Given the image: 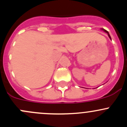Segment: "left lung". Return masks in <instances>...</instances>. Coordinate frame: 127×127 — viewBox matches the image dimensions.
I'll list each match as a JSON object with an SVG mask.
<instances>
[{
    "mask_svg": "<svg viewBox=\"0 0 127 127\" xmlns=\"http://www.w3.org/2000/svg\"><path fill=\"white\" fill-rule=\"evenodd\" d=\"M103 29V30L104 31V32H106V33H107V34H108V36H109V38H110V39H111V36H110L109 34L108 31H106V30H105V29Z\"/></svg>",
    "mask_w": 127,
    "mask_h": 127,
    "instance_id": "left-lung-1",
    "label": "left lung"
}]
</instances>
